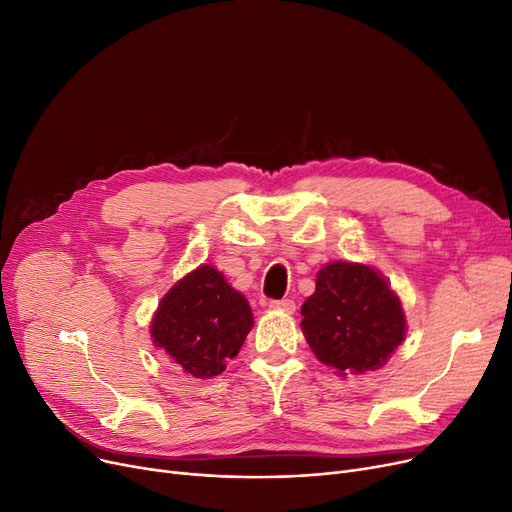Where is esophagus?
<instances>
[{"instance_id": "obj_1", "label": "esophagus", "mask_w": 512, "mask_h": 512, "mask_svg": "<svg viewBox=\"0 0 512 512\" xmlns=\"http://www.w3.org/2000/svg\"><path fill=\"white\" fill-rule=\"evenodd\" d=\"M270 307L286 311V314H293V311H295V301L293 299H274V301H270Z\"/></svg>"}]
</instances>
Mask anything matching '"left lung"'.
I'll return each mask as SVG.
<instances>
[{"mask_svg": "<svg viewBox=\"0 0 512 512\" xmlns=\"http://www.w3.org/2000/svg\"><path fill=\"white\" fill-rule=\"evenodd\" d=\"M301 316L311 351L339 374L381 368L406 332L404 309L385 278L347 261L318 272L316 293L303 303Z\"/></svg>", "mask_w": 512, "mask_h": 512, "instance_id": "obj_1", "label": "left lung"}]
</instances>
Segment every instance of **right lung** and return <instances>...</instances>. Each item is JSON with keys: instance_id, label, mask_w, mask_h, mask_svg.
I'll return each instance as SVG.
<instances>
[{"instance_id": "1", "label": "right lung", "mask_w": 512, "mask_h": 512, "mask_svg": "<svg viewBox=\"0 0 512 512\" xmlns=\"http://www.w3.org/2000/svg\"><path fill=\"white\" fill-rule=\"evenodd\" d=\"M253 326L251 307L211 265L188 274L161 301L154 345L196 379L224 372Z\"/></svg>"}]
</instances>
